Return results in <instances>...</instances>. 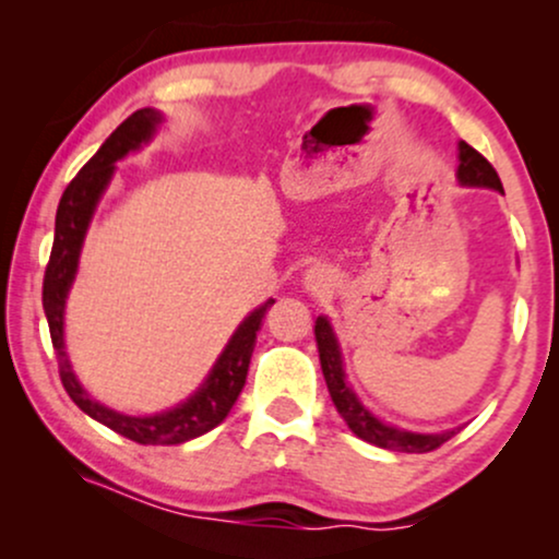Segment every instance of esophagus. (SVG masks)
Returning <instances> with one entry per match:
<instances>
[{
    "label": "esophagus",
    "instance_id": "34e87169",
    "mask_svg": "<svg viewBox=\"0 0 559 559\" xmlns=\"http://www.w3.org/2000/svg\"><path fill=\"white\" fill-rule=\"evenodd\" d=\"M305 284L312 294H323L333 286V273L325 265H316L305 273Z\"/></svg>",
    "mask_w": 559,
    "mask_h": 559
}]
</instances>
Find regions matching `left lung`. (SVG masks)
<instances>
[{
    "mask_svg": "<svg viewBox=\"0 0 559 559\" xmlns=\"http://www.w3.org/2000/svg\"><path fill=\"white\" fill-rule=\"evenodd\" d=\"M457 178L460 183L465 186H489V189L504 191L497 170H493V165L480 155V152L473 150L471 144H465V141H460ZM316 338H318V352H320V368H323L325 383H329L331 400L336 404L338 415L346 420V426L352 428V433L360 436L362 441H370V444L381 449H391V452L423 454V452H433V449L447 444V441L460 431V428H452V431H444V433H409V431H400V428H391L386 423L373 418V415L362 407L360 400H357L355 391L346 386L342 352H338L336 336H333L329 320L325 318L316 320Z\"/></svg>",
    "mask_w": 559,
    "mask_h": 559,
    "instance_id": "obj_1",
    "label": "left lung"
}]
</instances>
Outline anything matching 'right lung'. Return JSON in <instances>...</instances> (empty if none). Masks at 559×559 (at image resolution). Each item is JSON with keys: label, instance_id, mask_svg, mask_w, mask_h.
<instances>
[{"label": "right lung", "instance_id": "right-lung-1", "mask_svg": "<svg viewBox=\"0 0 559 559\" xmlns=\"http://www.w3.org/2000/svg\"><path fill=\"white\" fill-rule=\"evenodd\" d=\"M159 123V112L136 110L120 123L110 133V139L99 146V152L83 165L79 176L68 183L62 191L60 207H57L55 221V243L52 254H49L47 271H44V312H47L49 336H52V346L57 355V368H60V381L66 386L68 396L73 400L88 418L99 420L102 426L112 428L115 433L126 436V439L136 441V444H183V441L197 439V436L213 431L226 420V415L239 400L243 383H247L249 360H252L254 342H258V331L265 318L267 307L273 299H267L260 310H254L239 331L234 333L226 352L221 360L215 362L213 373L202 383V389L194 396H189L183 404L168 413L152 415V418H131V415H120L110 407H102L99 402L88 400L86 391L75 381L73 368H70L66 355V342H62V312H66V297L68 288L75 278V267H79V254L83 236H86L88 221L99 202L102 191H105L107 181H110L115 163L126 157L131 150H139L146 139L155 133V126Z\"/></svg>", "mask_w": 559, "mask_h": 559}]
</instances>
